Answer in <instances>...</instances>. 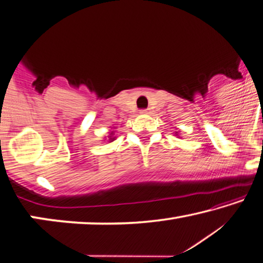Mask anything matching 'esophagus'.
<instances>
[{"mask_svg":"<svg viewBox=\"0 0 263 263\" xmlns=\"http://www.w3.org/2000/svg\"><path fill=\"white\" fill-rule=\"evenodd\" d=\"M140 113H148V108H145V109H142V111H140Z\"/></svg>","mask_w":263,"mask_h":263,"instance_id":"esophagus-1","label":"esophagus"}]
</instances>
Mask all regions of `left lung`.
<instances>
[{"mask_svg":"<svg viewBox=\"0 0 263 263\" xmlns=\"http://www.w3.org/2000/svg\"><path fill=\"white\" fill-rule=\"evenodd\" d=\"M176 136H177V132H176Z\"/></svg>","mask_w":263,"mask_h":263,"instance_id":"8db88e82","label":"left lung"}]
</instances>
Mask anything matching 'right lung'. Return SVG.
Instances as JSON below:
<instances>
[{
    "label": "right lung",
    "instance_id": "right-lung-1",
    "mask_svg": "<svg viewBox=\"0 0 263 263\" xmlns=\"http://www.w3.org/2000/svg\"><path fill=\"white\" fill-rule=\"evenodd\" d=\"M113 135H115V132H111V133H109V136H108V140H109V142H113V140H115L116 139V137H113Z\"/></svg>",
    "mask_w": 263,
    "mask_h": 263
}]
</instances>
